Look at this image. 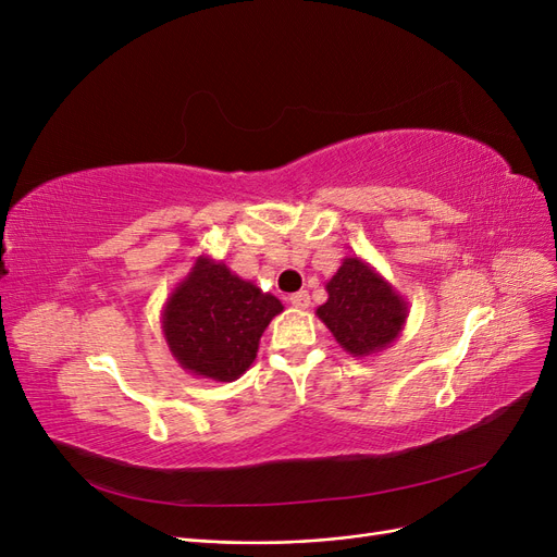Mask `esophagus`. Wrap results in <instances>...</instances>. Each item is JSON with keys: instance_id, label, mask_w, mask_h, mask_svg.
<instances>
[{"instance_id": "34e87169", "label": "esophagus", "mask_w": 557, "mask_h": 557, "mask_svg": "<svg viewBox=\"0 0 557 557\" xmlns=\"http://www.w3.org/2000/svg\"><path fill=\"white\" fill-rule=\"evenodd\" d=\"M288 299H290V305H293L295 309H309V305H311V297H309V293H307V290L293 293Z\"/></svg>"}]
</instances>
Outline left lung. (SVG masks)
I'll return each mask as SVG.
<instances>
[{"label":"left lung","mask_w":557,"mask_h":557,"mask_svg":"<svg viewBox=\"0 0 557 557\" xmlns=\"http://www.w3.org/2000/svg\"><path fill=\"white\" fill-rule=\"evenodd\" d=\"M325 290L327 301L315 309V315L352 358L391 348L407 325L409 301L358 256L342 260Z\"/></svg>","instance_id":"left-lung-1"}]
</instances>
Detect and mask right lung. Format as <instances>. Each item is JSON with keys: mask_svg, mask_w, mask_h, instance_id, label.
<instances>
[{"mask_svg": "<svg viewBox=\"0 0 557 557\" xmlns=\"http://www.w3.org/2000/svg\"><path fill=\"white\" fill-rule=\"evenodd\" d=\"M281 311L272 293L201 252L166 297L160 323L172 358L185 372L227 383L256 360L262 332Z\"/></svg>", "mask_w": 557, "mask_h": 557, "instance_id": "right-lung-1", "label": "right lung"}]
</instances>
